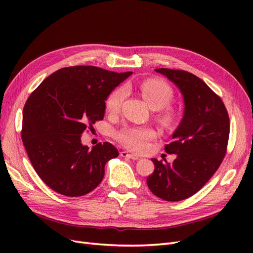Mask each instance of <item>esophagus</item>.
Listing matches in <instances>:
<instances>
[{
	"mask_svg": "<svg viewBox=\"0 0 253 253\" xmlns=\"http://www.w3.org/2000/svg\"><path fill=\"white\" fill-rule=\"evenodd\" d=\"M120 155H121L122 157L129 158V159H133V160H137V159H139V156H137V155H135V154H131V153L126 152V151L121 152V153H120Z\"/></svg>",
	"mask_w": 253,
	"mask_h": 253,
	"instance_id": "esophagus-1",
	"label": "esophagus"
}]
</instances>
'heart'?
<instances>
[{
  "label": "heart",
  "instance_id": "1",
  "mask_svg": "<svg viewBox=\"0 0 253 253\" xmlns=\"http://www.w3.org/2000/svg\"><path fill=\"white\" fill-rule=\"evenodd\" d=\"M139 90L152 109H160L159 119L164 125L169 126L175 119V110L169 103L173 96L171 86L164 80L150 78L139 84ZM126 97V89L118 87L114 89L106 98L105 109L111 114L119 112L122 101ZM156 132L150 126H126L116 134V139L134 152H143L148 148L150 141L156 139Z\"/></svg>",
  "mask_w": 253,
  "mask_h": 253
}]
</instances>
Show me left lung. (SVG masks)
<instances>
[{"label": "left lung", "instance_id": "left-lung-1", "mask_svg": "<svg viewBox=\"0 0 253 253\" xmlns=\"http://www.w3.org/2000/svg\"><path fill=\"white\" fill-rule=\"evenodd\" d=\"M180 89L185 111L180 125L166 144L172 164L152 158L155 170L147 179L152 193L178 202L198 192L216 172L226 155L230 120L220 97L195 75L181 70L156 68Z\"/></svg>", "mask_w": 253, "mask_h": 253}]
</instances>
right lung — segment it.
Wrapping results in <instances>:
<instances>
[{"label": "right lung", "instance_id": "add662e5", "mask_svg": "<svg viewBox=\"0 0 253 253\" xmlns=\"http://www.w3.org/2000/svg\"><path fill=\"white\" fill-rule=\"evenodd\" d=\"M129 75L91 65L64 67L30 94L21 137L34 169L51 190L78 197L101 182L105 164L118 150L106 141L89 149L81 135L103 119L106 98Z\"/></svg>", "mask_w": 253, "mask_h": 253}]
</instances>
